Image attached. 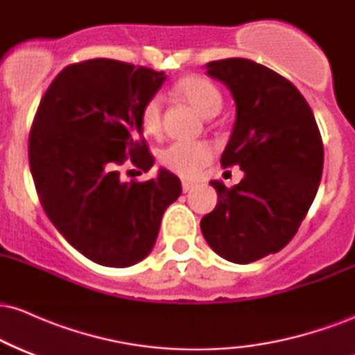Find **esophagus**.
I'll return each mask as SVG.
<instances>
[{
  "label": "esophagus",
  "instance_id": "1",
  "mask_svg": "<svg viewBox=\"0 0 355 355\" xmlns=\"http://www.w3.org/2000/svg\"><path fill=\"white\" fill-rule=\"evenodd\" d=\"M191 189H193V183H190V182H182V190L185 191V193H187V191H190Z\"/></svg>",
  "mask_w": 355,
  "mask_h": 355
}]
</instances>
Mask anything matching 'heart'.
<instances>
[{
  "label": "heart",
  "mask_w": 355,
  "mask_h": 355,
  "mask_svg": "<svg viewBox=\"0 0 355 355\" xmlns=\"http://www.w3.org/2000/svg\"><path fill=\"white\" fill-rule=\"evenodd\" d=\"M180 98L191 105L203 116L217 115L222 108V93L217 85L200 75H191L177 83ZM140 123L146 135L162 133V96L152 95L140 112ZM214 158V146L207 141H175L158 155L162 166L183 178H195Z\"/></svg>",
  "instance_id": "obj_1"
}]
</instances>
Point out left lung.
<instances>
[{
  "label": "left lung",
  "instance_id": "1",
  "mask_svg": "<svg viewBox=\"0 0 355 355\" xmlns=\"http://www.w3.org/2000/svg\"><path fill=\"white\" fill-rule=\"evenodd\" d=\"M207 73L237 105L220 164L245 177L232 189L210 182L218 202L200 229L220 257L250 263L294 239L319 189L324 145L311 107L282 75L245 58L210 61Z\"/></svg>",
  "mask_w": 355,
  "mask_h": 355
}]
</instances>
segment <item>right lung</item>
Returning <instances> with one entry per match:
<instances>
[{
  "label": "right lung",
  "mask_w": 355,
  "mask_h": 355,
  "mask_svg": "<svg viewBox=\"0 0 355 355\" xmlns=\"http://www.w3.org/2000/svg\"><path fill=\"white\" fill-rule=\"evenodd\" d=\"M165 78L125 61L85 60L56 75L36 110L28 141L36 193L68 243L100 266L145 259L164 211L182 193L165 168L152 180H120L128 158L152 168L140 112Z\"/></svg>",
  "instance_id": "1"
}]
</instances>
